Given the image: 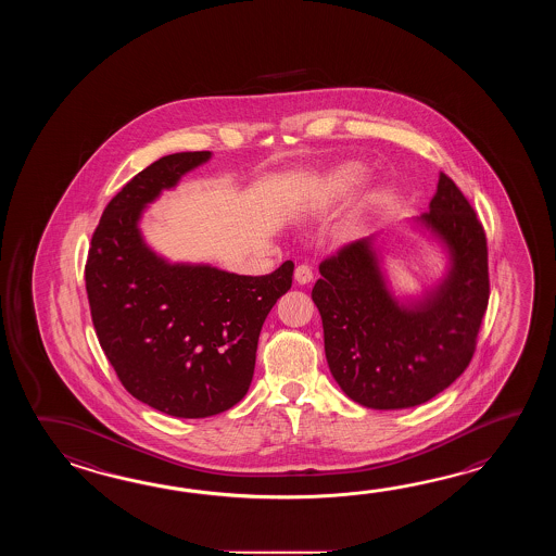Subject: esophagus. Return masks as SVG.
Wrapping results in <instances>:
<instances>
[{
	"label": "esophagus",
	"instance_id": "34e87169",
	"mask_svg": "<svg viewBox=\"0 0 556 556\" xmlns=\"http://www.w3.org/2000/svg\"><path fill=\"white\" fill-rule=\"evenodd\" d=\"M294 278L298 283H309L314 280V273L306 264H300L294 270Z\"/></svg>",
	"mask_w": 556,
	"mask_h": 556
}]
</instances>
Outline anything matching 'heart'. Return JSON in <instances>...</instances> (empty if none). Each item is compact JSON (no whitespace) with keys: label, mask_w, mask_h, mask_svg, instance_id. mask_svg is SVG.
<instances>
[{"label":"heart","mask_w":556,"mask_h":556,"mask_svg":"<svg viewBox=\"0 0 556 556\" xmlns=\"http://www.w3.org/2000/svg\"><path fill=\"white\" fill-rule=\"evenodd\" d=\"M366 168L357 163H343L331 168L318 187L321 201H343L366 182Z\"/></svg>","instance_id":"b5f03b06"}]
</instances>
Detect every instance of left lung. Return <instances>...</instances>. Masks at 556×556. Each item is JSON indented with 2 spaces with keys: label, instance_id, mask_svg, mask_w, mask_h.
<instances>
[{
  "label": "left lung",
  "instance_id": "8db88e82",
  "mask_svg": "<svg viewBox=\"0 0 556 556\" xmlns=\"http://www.w3.org/2000/svg\"><path fill=\"white\" fill-rule=\"evenodd\" d=\"M414 225L447 252L435 288L393 294L374 235L321 262L312 290L331 376L371 409L415 407L447 390L471 362L489 302L483 226L447 175H439L429 211Z\"/></svg>",
  "mask_w": 556,
  "mask_h": 556
}]
</instances>
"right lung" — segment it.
<instances>
[{
	"mask_svg": "<svg viewBox=\"0 0 556 556\" xmlns=\"http://www.w3.org/2000/svg\"><path fill=\"white\" fill-rule=\"evenodd\" d=\"M211 156L166 154L130 178L106 204L85 264L94 331L121 383L185 419L223 414L247 395L262 324L294 274L292 261L266 276L173 264L144 242V208Z\"/></svg>",
	"mask_w": 556,
	"mask_h": 556,
	"instance_id": "obj_1",
	"label": "right lung"
}]
</instances>
